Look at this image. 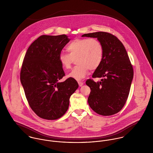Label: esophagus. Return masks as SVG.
I'll use <instances>...</instances> for the list:
<instances>
[{
  "label": "esophagus",
  "instance_id": "esophagus-1",
  "mask_svg": "<svg viewBox=\"0 0 153 153\" xmlns=\"http://www.w3.org/2000/svg\"><path fill=\"white\" fill-rule=\"evenodd\" d=\"M78 83L79 87H82V86L84 85V82H81V81H78Z\"/></svg>",
  "mask_w": 153,
  "mask_h": 153
}]
</instances>
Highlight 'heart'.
<instances>
[{
  "mask_svg": "<svg viewBox=\"0 0 153 153\" xmlns=\"http://www.w3.org/2000/svg\"><path fill=\"white\" fill-rule=\"evenodd\" d=\"M69 54L61 52L58 61L64 69L70 68L76 58V64L68 75L69 78L81 80L88 73L89 69L95 70L101 65L104 57L102 44L95 38L75 39L66 48Z\"/></svg>",
  "mask_w": 153,
  "mask_h": 153,
  "instance_id": "b5f03b06",
  "label": "heart"
}]
</instances>
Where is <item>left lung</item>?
<instances>
[{"label":"left lung","mask_w":153,"mask_h":153,"mask_svg":"<svg viewBox=\"0 0 153 153\" xmlns=\"http://www.w3.org/2000/svg\"><path fill=\"white\" fill-rule=\"evenodd\" d=\"M82 37L97 38L104 48V57L92 77L101 78L95 82L89 79L91 89L89 107L96 113L109 116L123 108L128 98L134 72L128 53L122 42L114 35L104 32L85 33Z\"/></svg>","instance_id":"left-lung-1"}]
</instances>
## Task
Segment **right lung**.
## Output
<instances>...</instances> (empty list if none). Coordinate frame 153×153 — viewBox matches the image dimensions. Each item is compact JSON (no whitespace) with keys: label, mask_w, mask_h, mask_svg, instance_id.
Returning a JSON list of instances; mask_svg holds the SVG:
<instances>
[{"label":"right lung","mask_w":153,"mask_h":153,"mask_svg":"<svg viewBox=\"0 0 153 153\" xmlns=\"http://www.w3.org/2000/svg\"><path fill=\"white\" fill-rule=\"evenodd\" d=\"M66 35H42L30 45L21 71V82L27 102L39 117L48 120L63 116L69 98L78 88L76 81L65 76L58 55L70 41Z\"/></svg>","instance_id":"1"}]
</instances>
